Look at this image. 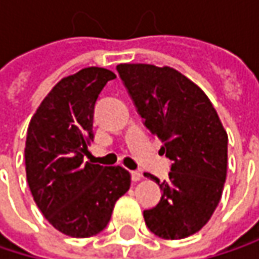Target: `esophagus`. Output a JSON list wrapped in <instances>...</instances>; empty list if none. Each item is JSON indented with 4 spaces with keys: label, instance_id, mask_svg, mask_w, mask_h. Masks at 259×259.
<instances>
[{
    "label": "esophagus",
    "instance_id": "esophagus-1",
    "mask_svg": "<svg viewBox=\"0 0 259 259\" xmlns=\"http://www.w3.org/2000/svg\"><path fill=\"white\" fill-rule=\"evenodd\" d=\"M130 177H132V181H139L142 179V174L139 171H132L130 172Z\"/></svg>",
    "mask_w": 259,
    "mask_h": 259
}]
</instances>
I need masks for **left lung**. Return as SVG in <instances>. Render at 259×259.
I'll return each mask as SVG.
<instances>
[{
    "label": "left lung",
    "instance_id": "8db88e82",
    "mask_svg": "<svg viewBox=\"0 0 259 259\" xmlns=\"http://www.w3.org/2000/svg\"><path fill=\"white\" fill-rule=\"evenodd\" d=\"M144 126L172 160L168 180L145 172L162 190L159 204L144 210L148 230L180 240L198 233L214 213L227 180L228 135L205 93L180 72L151 64H118Z\"/></svg>",
    "mask_w": 259,
    "mask_h": 259
}]
</instances>
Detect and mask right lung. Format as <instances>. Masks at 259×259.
Returning a JSON list of instances; mask_svg holds the SVG:
<instances>
[{
  "mask_svg": "<svg viewBox=\"0 0 259 259\" xmlns=\"http://www.w3.org/2000/svg\"><path fill=\"white\" fill-rule=\"evenodd\" d=\"M117 76L87 67L61 79L32 115L25 142L26 181L32 198L60 233L85 238L106 228L114 205L130 187L121 166L83 162L93 118L105 85Z\"/></svg>",
  "mask_w": 259,
  "mask_h": 259,
  "instance_id": "1",
  "label": "right lung"
}]
</instances>
